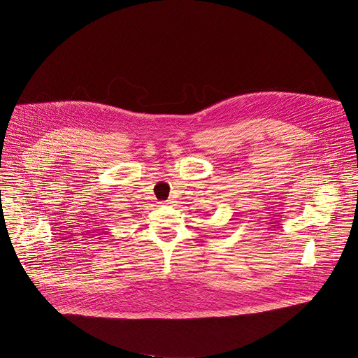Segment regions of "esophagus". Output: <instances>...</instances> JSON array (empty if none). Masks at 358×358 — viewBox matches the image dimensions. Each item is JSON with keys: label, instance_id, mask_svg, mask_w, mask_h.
Instances as JSON below:
<instances>
[{"label": "esophagus", "instance_id": "34e87169", "mask_svg": "<svg viewBox=\"0 0 358 358\" xmlns=\"http://www.w3.org/2000/svg\"><path fill=\"white\" fill-rule=\"evenodd\" d=\"M162 204H165V206H169V204H171V201H170V200H166V201H164Z\"/></svg>", "mask_w": 358, "mask_h": 358}]
</instances>
